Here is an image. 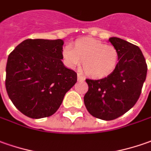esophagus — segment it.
I'll return each mask as SVG.
<instances>
[{
  "instance_id": "obj_1",
  "label": "esophagus",
  "mask_w": 151,
  "mask_h": 151,
  "mask_svg": "<svg viewBox=\"0 0 151 151\" xmlns=\"http://www.w3.org/2000/svg\"><path fill=\"white\" fill-rule=\"evenodd\" d=\"M78 81H84V78L80 74H78Z\"/></svg>"
}]
</instances>
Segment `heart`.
Returning <instances> with one entry per match:
<instances>
[{"mask_svg": "<svg viewBox=\"0 0 151 151\" xmlns=\"http://www.w3.org/2000/svg\"><path fill=\"white\" fill-rule=\"evenodd\" d=\"M63 57L70 68L77 67L83 62V71L93 78L109 76L114 72L119 61L116 47L88 37L76 40L71 49H64Z\"/></svg>", "mask_w": 151, "mask_h": 151, "instance_id": "1", "label": "heart"}]
</instances>
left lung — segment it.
Wrapping results in <instances>:
<instances>
[{
    "instance_id": "8db88e82",
    "label": "left lung",
    "mask_w": 151,
    "mask_h": 151,
    "mask_svg": "<svg viewBox=\"0 0 151 151\" xmlns=\"http://www.w3.org/2000/svg\"><path fill=\"white\" fill-rule=\"evenodd\" d=\"M109 42L118 50L117 66L106 78L86 79L88 91L84 96L89 113L105 121L116 119L134 106L147 73V64L138 46L116 37L110 38Z\"/></svg>"
}]
</instances>
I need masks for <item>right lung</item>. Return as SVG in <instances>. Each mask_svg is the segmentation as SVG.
I'll return each mask as SVG.
<instances>
[{
	"label": "right lung",
	"instance_id": "add662e5",
	"mask_svg": "<svg viewBox=\"0 0 151 151\" xmlns=\"http://www.w3.org/2000/svg\"><path fill=\"white\" fill-rule=\"evenodd\" d=\"M62 40L28 39L8 56L6 88L18 110L30 118L54 114L77 73L63 65Z\"/></svg>",
	"mask_w": 151,
	"mask_h": 151
}]
</instances>
